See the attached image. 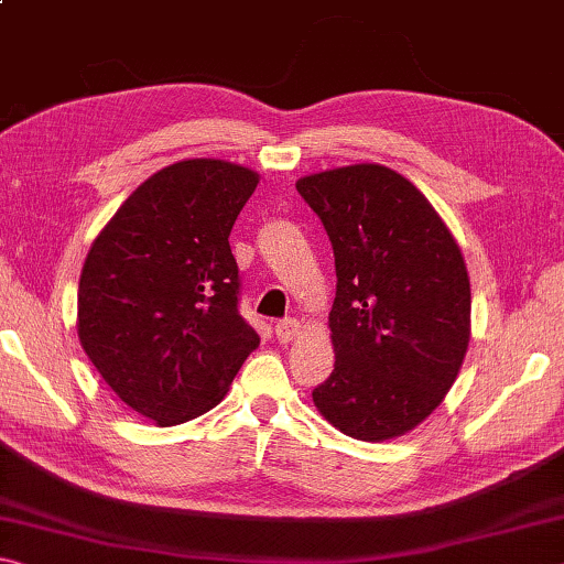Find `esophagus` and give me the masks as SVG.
Here are the masks:
<instances>
[{"label": "esophagus", "instance_id": "34e87169", "mask_svg": "<svg viewBox=\"0 0 564 564\" xmlns=\"http://www.w3.org/2000/svg\"><path fill=\"white\" fill-rule=\"evenodd\" d=\"M299 330H301L299 321H293V318H283L275 323V338H279L281 343H291L295 336H299Z\"/></svg>", "mask_w": 564, "mask_h": 564}]
</instances>
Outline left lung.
Returning <instances> with one entry per match:
<instances>
[{"instance_id":"1","label":"left lung","mask_w":564,"mask_h":564,"mask_svg":"<svg viewBox=\"0 0 564 564\" xmlns=\"http://www.w3.org/2000/svg\"><path fill=\"white\" fill-rule=\"evenodd\" d=\"M336 259V366L313 390L321 415L356 441L405 435L443 403L470 343V279L431 202L380 164L305 176Z\"/></svg>"}]
</instances>
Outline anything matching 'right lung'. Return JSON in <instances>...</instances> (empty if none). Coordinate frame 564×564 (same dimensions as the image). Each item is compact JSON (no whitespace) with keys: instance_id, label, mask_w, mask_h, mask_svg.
<instances>
[{"instance_id":"1","label":"right lung","mask_w":564,"mask_h":564,"mask_svg":"<svg viewBox=\"0 0 564 564\" xmlns=\"http://www.w3.org/2000/svg\"><path fill=\"white\" fill-rule=\"evenodd\" d=\"M256 186L259 174L228 161L171 164L121 204L84 261L82 346L113 393L159 425L221 403L259 348L228 246Z\"/></svg>"}]
</instances>
